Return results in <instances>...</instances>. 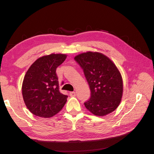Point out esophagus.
<instances>
[{"label":"esophagus","mask_w":154,"mask_h":154,"mask_svg":"<svg viewBox=\"0 0 154 154\" xmlns=\"http://www.w3.org/2000/svg\"><path fill=\"white\" fill-rule=\"evenodd\" d=\"M69 95L71 96H76V92H70Z\"/></svg>","instance_id":"34e87169"}]
</instances>
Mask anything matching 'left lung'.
Segmentation results:
<instances>
[{"mask_svg":"<svg viewBox=\"0 0 154 154\" xmlns=\"http://www.w3.org/2000/svg\"><path fill=\"white\" fill-rule=\"evenodd\" d=\"M74 60L83 69L91 91L85 102L87 109L97 116L112 112L119 105L123 92L122 74L112 60L98 52L88 51Z\"/></svg>","mask_w":154,"mask_h":154,"instance_id":"obj_1","label":"left lung"}]
</instances>
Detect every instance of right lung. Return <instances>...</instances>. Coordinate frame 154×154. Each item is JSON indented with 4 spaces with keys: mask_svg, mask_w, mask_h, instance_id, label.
<instances>
[{
    "mask_svg": "<svg viewBox=\"0 0 154 154\" xmlns=\"http://www.w3.org/2000/svg\"><path fill=\"white\" fill-rule=\"evenodd\" d=\"M67 58L65 54H51L37 59L26 72L22 93L25 105L39 117H53L62 109L67 96L59 91L57 68Z\"/></svg>",
    "mask_w": 154,
    "mask_h": 154,
    "instance_id": "right-lung-1",
    "label": "right lung"
}]
</instances>
